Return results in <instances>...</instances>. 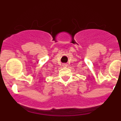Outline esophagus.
<instances>
[{
	"instance_id": "esophagus-1",
	"label": "esophagus",
	"mask_w": 121,
	"mask_h": 121,
	"mask_svg": "<svg viewBox=\"0 0 121 121\" xmlns=\"http://www.w3.org/2000/svg\"><path fill=\"white\" fill-rule=\"evenodd\" d=\"M62 65H63V66H64H64H67V65H66L65 64H62Z\"/></svg>"
}]
</instances>
